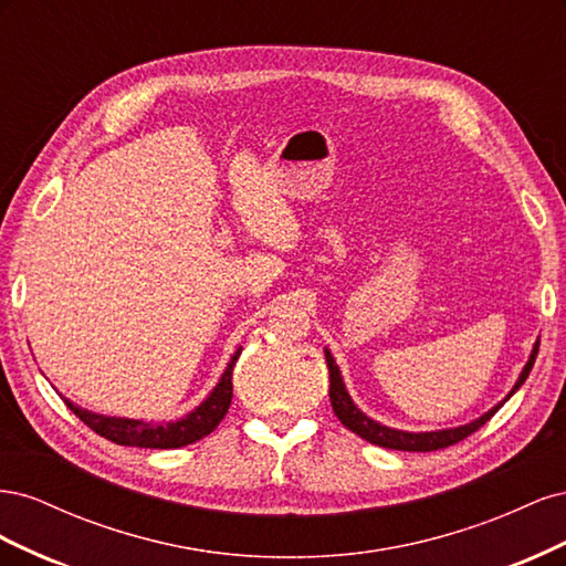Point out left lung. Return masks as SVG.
<instances>
[{
  "instance_id": "8db88e82",
  "label": "left lung",
  "mask_w": 566,
  "mask_h": 566,
  "mask_svg": "<svg viewBox=\"0 0 566 566\" xmlns=\"http://www.w3.org/2000/svg\"><path fill=\"white\" fill-rule=\"evenodd\" d=\"M536 354H538V342L534 345V352H531L528 361L520 375V380L515 382V387H512V391L507 394V399L515 394L524 380L528 378L531 368H534V361H536ZM325 364H328V373H331V403H333V410L337 420L347 427V430H352L354 434H358L361 439L375 443V447H382V449H394V451H439V449H447V447H453V443L468 439L472 432H476L479 427L486 424L495 413H499V408L507 401H501L499 406H493L489 413H484L482 418H476L468 424H460V427H451V430H437V432H403V430H391V427H385L380 422L370 420L368 416H364L361 410H358L352 401V397L345 389V382H342V375H339V368L335 364V358L331 356V352L325 349Z\"/></svg>"
}]
</instances>
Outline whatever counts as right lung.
Instances as JSON below:
<instances>
[{
  "instance_id": "obj_1",
  "label": "right lung",
  "mask_w": 566,
  "mask_h": 566,
  "mask_svg": "<svg viewBox=\"0 0 566 566\" xmlns=\"http://www.w3.org/2000/svg\"><path fill=\"white\" fill-rule=\"evenodd\" d=\"M241 356V349H238L231 361L221 375V380L217 387L210 391V397L205 399L196 410L184 416L181 420L175 422H144V420H129V418H111V416H98L92 413V410H84L75 406L73 401H67V408L87 424L101 437H106L113 443H119V447H139V449H181L188 447L202 437H208L214 427L224 420L229 413V406L233 399V366Z\"/></svg>"
}]
</instances>
